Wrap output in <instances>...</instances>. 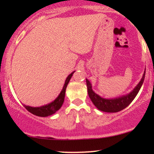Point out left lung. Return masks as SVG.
<instances>
[{"label": "left lung", "mask_w": 154, "mask_h": 154, "mask_svg": "<svg viewBox=\"0 0 154 154\" xmlns=\"http://www.w3.org/2000/svg\"><path fill=\"white\" fill-rule=\"evenodd\" d=\"M145 75H146V71H144L142 78H141L138 84L130 93L114 98H102L99 95L96 94L92 89L91 82L88 79H86L88 95H89L93 103L98 110L109 113L118 112V111H122V109L128 107L134 100V98H135L139 91L140 90L143 83Z\"/></svg>", "instance_id": "left-lung-1"}]
</instances>
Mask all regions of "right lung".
Segmentation results:
<instances>
[{
	"mask_svg": "<svg viewBox=\"0 0 154 154\" xmlns=\"http://www.w3.org/2000/svg\"><path fill=\"white\" fill-rule=\"evenodd\" d=\"M75 71L72 72L68 77H66V80H65L64 85H63L62 90H61V93L58 95L57 98L54 100H53L51 103L46 104V105L42 106L39 107H32L29 106L24 105V106L28 111L33 114L34 115L42 116V117H45V116H48L55 114L58 110L61 109V106L63 105V101H64V97L65 93H66V88L67 87V85L69 82L70 79L72 78V75L75 73Z\"/></svg>",
	"mask_w": 154,
	"mask_h": 154,
	"instance_id": "obj_1",
	"label": "right lung"
}]
</instances>
